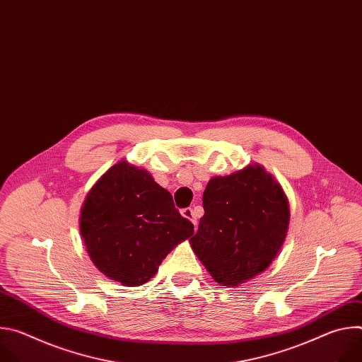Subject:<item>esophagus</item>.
Instances as JSON below:
<instances>
[{
    "mask_svg": "<svg viewBox=\"0 0 362 362\" xmlns=\"http://www.w3.org/2000/svg\"><path fill=\"white\" fill-rule=\"evenodd\" d=\"M182 216L183 218H186V219H189L193 225H194V228L197 226V216L194 215V211L192 209V208H186V209H182Z\"/></svg>",
    "mask_w": 362,
    "mask_h": 362,
    "instance_id": "esophagus-1",
    "label": "esophagus"
}]
</instances>
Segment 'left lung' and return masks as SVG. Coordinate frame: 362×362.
<instances>
[{"label":"left lung","mask_w":362,"mask_h":362,"mask_svg":"<svg viewBox=\"0 0 362 362\" xmlns=\"http://www.w3.org/2000/svg\"><path fill=\"white\" fill-rule=\"evenodd\" d=\"M203 209L190 245L223 286H239L262 274L285 242L288 199L259 165L212 177L203 193Z\"/></svg>","instance_id":"1"}]
</instances>
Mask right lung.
Returning <instances> with one entry per match:
<instances>
[{
  "label": "right lung",
  "instance_id": "right-lung-1",
  "mask_svg": "<svg viewBox=\"0 0 362 362\" xmlns=\"http://www.w3.org/2000/svg\"><path fill=\"white\" fill-rule=\"evenodd\" d=\"M193 223L175 208L172 194L151 175L122 160L88 192L80 214V233L93 264L124 286H139L180 242Z\"/></svg>",
  "mask_w": 362,
  "mask_h": 362
}]
</instances>
